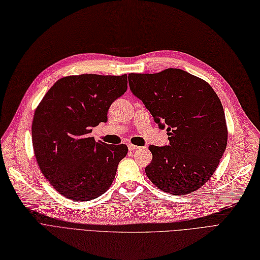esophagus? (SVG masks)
Returning <instances> with one entry per match:
<instances>
[{
	"label": "esophagus",
	"instance_id": "1",
	"mask_svg": "<svg viewBox=\"0 0 260 260\" xmlns=\"http://www.w3.org/2000/svg\"><path fill=\"white\" fill-rule=\"evenodd\" d=\"M127 147H128V150H129V151H134V150H137V149H140V147H139V146H136V145H133V144H128V145H127Z\"/></svg>",
	"mask_w": 260,
	"mask_h": 260
}]
</instances>
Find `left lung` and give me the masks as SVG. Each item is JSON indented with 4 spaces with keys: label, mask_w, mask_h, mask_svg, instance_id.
Returning a JSON list of instances; mask_svg holds the SVG:
<instances>
[{
    "label": "left lung",
    "mask_w": 260,
    "mask_h": 260,
    "mask_svg": "<svg viewBox=\"0 0 260 260\" xmlns=\"http://www.w3.org/2000/svg\"><path fill=\"white\" fill-rule=\"evenodd\" d=\"M128 77L132 93L170 136L169 146H149L148 178L166 193L197 191L211 178L227 147L220 99L207 82L181 69Z\"/></svg>",
    "instance_id": "1"
}]
</instances>
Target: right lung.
Wrapping results in <instances>:
<instances>
[{
    "instance_id": "obj_1",
    "label": "right lung",
    "mask_w": 260,
    "mask_h": 260,
    "mask_svg": "<svg viewBox=\"0 0 260 260\" xmlns=\"http://www.w3.org/2000/svg\"><path fill=\"white\" fill-rule=\"evenodd\" d=\"M127 89V74L69 75L49 88L36 109L32 145L41 172L74 202L98 198L110 188L126 145L89 137L107 122L108 110Z\"/></svg>"
}]
</instances>
